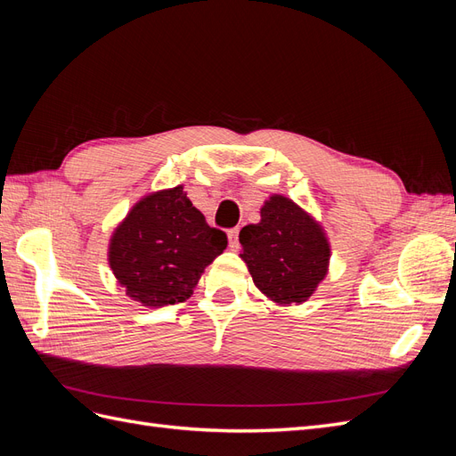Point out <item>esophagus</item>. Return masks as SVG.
Returning a JSON list of instances; mask_svg holds the SVG:
<instances>
[{
	"mask_svg": "<svg viewBox=\"0 0 456 456\" xmlns=\"http://www.w3.org/2000/svg\"><path fill=\"white\" fill-rule=\"evenodd\" d=\"M228 245H230L232 251L240 249V230L238 228L228 230Z\"/></svg>",
	"mask_w": 456,
	"mask_h": 456,
	"instance_id": "esophagus-1",
	"label": "esophagus"
}]
</instances>
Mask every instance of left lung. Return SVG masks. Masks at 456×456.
<instances>
[{
  "label": "left lung",
  "mask_w": 456,
  "mask_h": 456,
  "mask_svg": "<svg viewBox=\"0 0 456 456\" xmlns=\"http://www.w3.org/2000/svg\"><path fill=\"white\" fill-rule=\"evenodd\" d=\"M240 255L255 285L273 302H305L325 278L329 241L320 224L283 196H272L260 209V223L241 228Z\"/></svg>",
  "instance_id": "obj_1"
}]
</instances>
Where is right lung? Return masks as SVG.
Wrapping results in <instances>:
<instances>
[{"label":"right lung","instance_id":"add662e5","mask_svg":"<svg viewBox=\"0 0 456 456\" xmlns=\"http://www.w3.org/2000/svg\"><path fill=\"white\" fill-rule=\"evenodd\" d=\"M226 245V233L207 224L176 186L133 207L110 240L108 260L133 300L159 308L190 298L205 266Z\"/></svg>","mask_w":456,"mask_h":456}]
</instances>
